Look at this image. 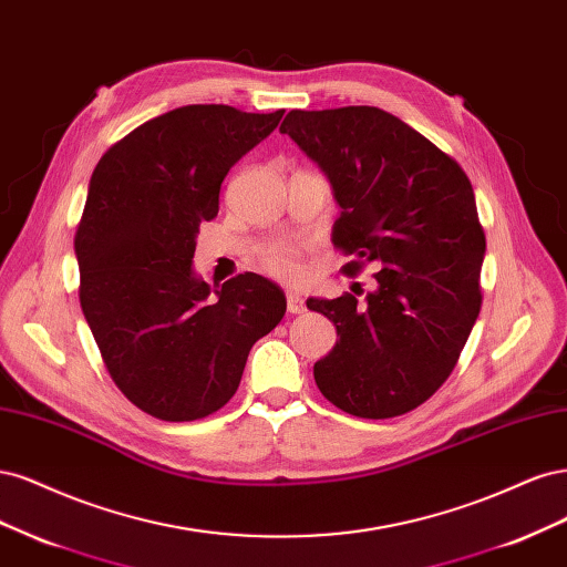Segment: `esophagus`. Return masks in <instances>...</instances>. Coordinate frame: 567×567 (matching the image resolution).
Wrapping results in <instances>:
<instances>
[{"instance_id":"1","label":"esophagus","mask_w":567,"mask_h":567,"mask_svg":"<svg viewBox=\"0 0 567 567\" xmlns=\"http://www.w3.org/2000/svg\"><path fill=\"white\" fill-rule=\"evenodd\" d=\"M287 310L289 313H303L306 310V303H303V297L299 295V291H287Z\"/></svg>"}]
</instances>
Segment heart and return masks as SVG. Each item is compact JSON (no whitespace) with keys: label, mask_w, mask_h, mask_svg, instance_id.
Here are the masks:
<instances>
[{"label":"heart","mask_w":567,"mask_h":567,"mask_svg":"<svg viewBox=\"0 0 567 567\" xmlns=\"http://www.w3.org/2000/svg\"><path fill=\"white\" fill-rule=\"evenodd\" d=\"M264 266L276 272V276H282V278H297L299 276V261L295 259V254H291L287 247H272L264 254Z\"/></svg>","instance_id":"b5f03b06"}]
</instances>
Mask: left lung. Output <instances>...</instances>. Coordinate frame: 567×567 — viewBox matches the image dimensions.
<instances>
[{"label": "left lung", "mask_w": 567, "mask_h": 567, "mask_svg": "<svg viewBox=\"0 0 567 567\" xmlns=\"http://www.w3.org/2000/svg\"><path fill=\"white\" fill-rule=\"evenodd\" d=\"M287 134L332 186V243L372 264L374 289L310 297L337 327L313 364L320 393L362 419L405 414L450 377L481 310L485 235L464 169L410 124L372 105L291 111Z\"/></svg>", "instance_id": "left-lung-1"}]
</instances>
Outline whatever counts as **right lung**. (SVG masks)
Wrapping results in <instances>:
<instances>
[{
    "label": "right lung",
    "instance_id": "obj_1",
    "mask_svg": "<svg viewBox=\"0 0 567 567\" xmlns=\"http://www.w3.org/2000/svg\"><path fill=\"white\" fill-rule=\"evenodd\" d=\"M285 111L184 105L141 124L96 164L75 235L80 303L107 372L164 422L221 410L285 291L257 272L209 287L193 268L226 174Z\"/></svg>",
    "mask_w": 567,
    "mask_h": 567
}]
</instances>
